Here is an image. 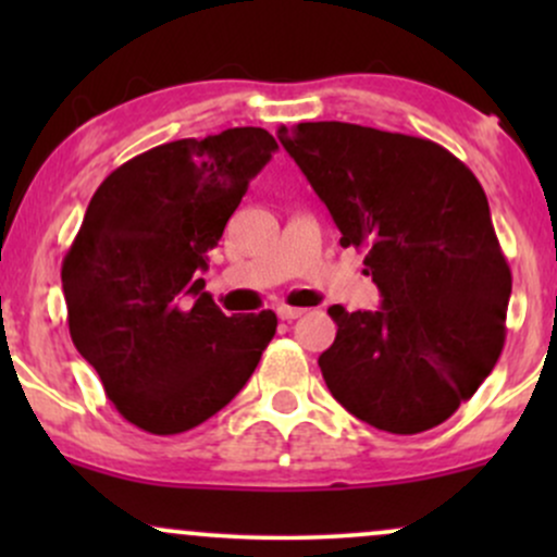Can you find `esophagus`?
Instances as JSON below:
<instances>
[{"label": "esophagus", "instance_id": "obj_1", "mask_svg": "<svg viewBox=\"0 0 557 557\" xmlns=\"http://www.w3.org/2000/svg\"><path fill=\"white\" fill-rule=\"evenodd\" d=\"M306 309H298V306H280L277 309V317L283 319V322H293V319L304 317Z\"/></svg>", "mask_w": 557, "mask_h": 557}]
</instances>
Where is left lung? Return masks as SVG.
<instances>
[{
	"mask_svg": "<svg viewBox=\"0 0 557 557\" xmlns=\"http://www.w3.org/2000/svg\"><path fill=\"white\" fill-rule=\"evenodd\" d=\"M277 138L382 293L380 311L330 306L337 335L319 369L332 398L393 434L443 424L505 343L510 267L484 188L426 138L335 120Z\"/></svg>",
	"mask_w": 557,
	"mask_h": 557,
	"instance_id": "obj_1",
	"label": "left lung"
}]
</instances>
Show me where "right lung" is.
<instances>
[{
  "label": "right lung",
  "mask_w": 557,
  "mask_h": 557,
  "mask_svg": "<svg viewBox=\"0 0 557 557\" xmlns=\"http://www.w3.org/2000/svg\"><path fill=\"white\" fill-rule=\"evenodd\" d=\"M277 149L264 127L181 138L104 177L62 261L67 327L120 417L181 434L225 408L270 345L274 311L225 317L207 253Z\"/></svg>",
  "instance_id": "add662e5"
}]
</instances>
